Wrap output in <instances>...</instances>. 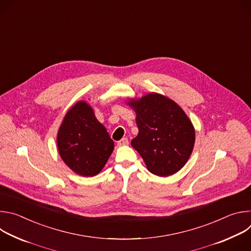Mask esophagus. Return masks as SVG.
<instances>
[{
	"instance_id": "obj_1",
	"label": "esophagus",
	"mask_w": 251,
	"mask_h": 251,
	"mask_svg": "<svg viewBox=\"0 0 251 251\" xmlns=\"http://www.w3.org/2000/svg\"><path fill=\"white\" fill-rule=\"evenodd\" d=\"M128 143H129V141H128V138H122L119 142H118V145H120V146H124V145H128Z\"/></svg>"
}]
</instances>
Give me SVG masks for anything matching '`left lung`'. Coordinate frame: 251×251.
<instances>
[{"label":"left lung","mask_w":251,"mask_h":251,"mask_svg":"<svg viewBox=\"0 0 251 251\" xmlns=\"http://www.w3.org/2000/svg\"><path fill=\"white\" fill-rule=\"evenodd\" d=\"M136 112L138 136L131 142L147 169L159 176L180 171L188 162L195 145V128L184 110L172 99L149 93L129 99Z\"/></svg>","instance_id":"8db88e82"}]
</instances>
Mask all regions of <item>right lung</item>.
Instances as JSON below:
<instances>
[{"label": "right lung", "instance_id": "obj_1", "mask_svg": "<svg viewBox=\"0 0 251 251\" xmlns=\"http://www.w3.org/2000/svg\"><path fill=\"white\" fill-rule=\"evenodd\" d=\"M56 142L62 161L83 176L101 172L114 149L113 140L85 101H78L67 111Z\"/></svg>", "mask_w": 251, "mask_h": 251}]
</instances>
